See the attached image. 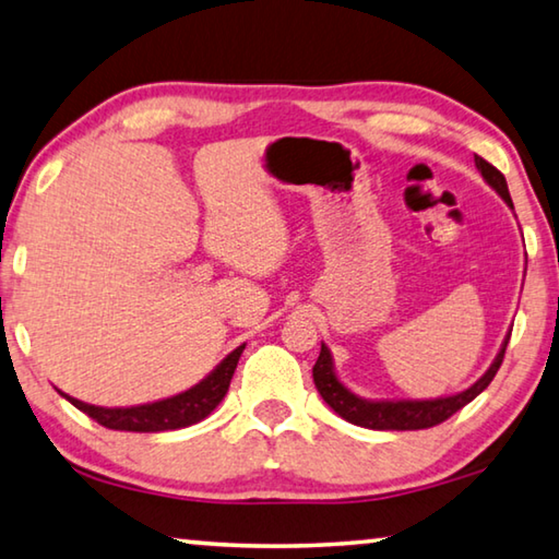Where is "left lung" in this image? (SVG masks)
<instances>
[{"instance_id":"1","label":"left lung","mask_w":559,"mask_h":559,"mask_svg":"<svg viewBox=\"0 0 559 559\" xmlns=\"http://www.w3.org/2000/svg\"><path fill=\"white\" fill-rule=\"evenodd\" d=\"M476 167L478 173L484 175L488 187H493L500 200L513 210V200H510L506 177L478 155H476ZM508 340H510V333L506 335L496 359L490 362V367L480 380L473 382L468 390H463L459 394H449V396H437V400H365V396H357L353 390H347V386L340 382V377L335 374L333 355H330L325 343L320 345V357L313 367V382L318 386L320 396L328 402L330 409L343 416L345 421L355 424V427L377 429V431L429 429V427H437L441 421H447L451 414L463 409V406L476 400V396L484 392L490 382H493L498 367L503 362Z\"/></svg>"}]
</instances>
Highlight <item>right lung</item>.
Wrapping results in <instances>:
<instances>
[{"instance_id": "1", "label": "right lung", "mask_w": 559, "mask_h": 559, "mask_svg": "<svg viewBox=\"0 0 559 559\" xmlns=\"http://www.w3.org/2000/svg\"><path fill=\"white\" fill-rule=\"evenodd\" d=\"M243 347L246 345H239L234 353L226 355L202 382H197L194 386H189V390L179 392L175 396H167V400H157V402L138 404V406H96V404L73 400V396L63 392L61 396H66L75 409L88 414L91 419H96L106 429L140 431V433L185 429L206 419V416L219 406L226 390H229L231 377H234L236 365H239Z\"/></svg>"}]
</instances>
